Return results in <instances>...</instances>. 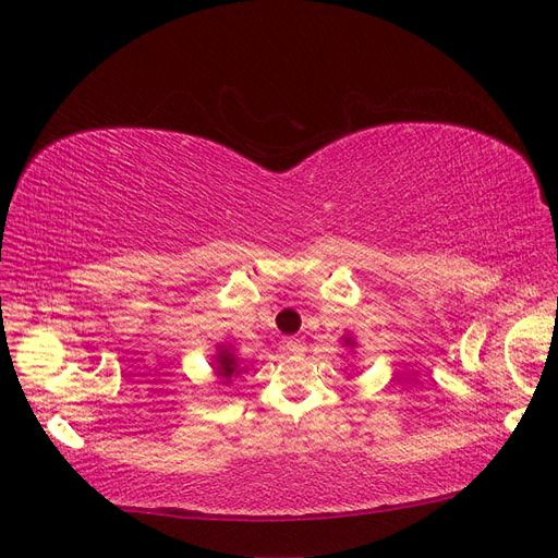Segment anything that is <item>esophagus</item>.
I'll return each instance as SVG.
<instances>
[{
    "mask_svg": "<svg viewBox=\"0 0 558 558\" xmlns=\"http://www.w3.org/2000/svg\"><path fill=\"white\" fill-rule=\"evenodd\" d=\"M283 349L289 353H302L305 351V340L302 337H289V340H283Z\"/></svg>",
    "mask_w": 558,
    "mask_h": 558,
    "instance_id": "1",
    "label": "esophagus"
}]
</instances>
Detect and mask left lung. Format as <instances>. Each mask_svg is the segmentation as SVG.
<instances>
[{
	"instance_id": "8db88e82",
	"label": "left lung",
	"mask_w": 558,
	"mask_h": 558,
	"mask_svg": "<svg viewBox=\"0 0 558 558\" xmlns=\"http://www.w3.org/2000/svg\"><path fill=\"white\" fill-rule=\"evenodd\" d=\"M344 344H347V347H353V340H351V337H344Z\"/></svg>"
}]
</instances>
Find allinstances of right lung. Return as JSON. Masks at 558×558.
<instances>
[{"instance_id":"add662e5","label":"right lung","mask_w":558,"mask_h":558,"mask_svg":"<svg viewBox=\"0 0 558 558\" xmlns=\"http://www.w3.org/2000/svg\"><path fill=\"white\" fill-rule=\"evenodd\" d=\"M216 375L223 379V384H228V381H232V377H238L242 369L238 367V359L232 356V353L228 351V349H221L218 351V356H216Z\"/></svg>"}]
</instances>
